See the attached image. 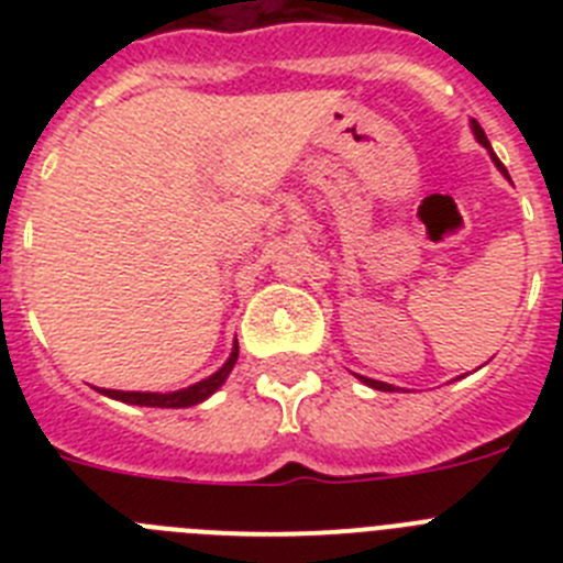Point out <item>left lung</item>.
Segmentation results:
<instances>
[{"mask_svg":"<svg viewBox=\"0 0 563 563\" xmlns=\"http://www.w3.org/2000/svg\"><path fill=\"white\" fill-rule=\"evenodd\" d=\"M471 129H474V134H476V141H479V143H482V146H485V148H487V154H490V161H494V163H496V168H499V172H501V174H505L507 180H510V174H507V168H505V166H501V161H499V157H496V154H494V148H490V143H487V137H485V132H482V126H479V123H476V121H471ZM357 380H361V383H366V386H369V389H377V391H397V389H395V386H391V383H383V380H372V377H363V375H357Z\"/></svg>","mask_w":563,"mask_h":563,"instance_id":"8db88e82","label":"left lung"}]
</instances>
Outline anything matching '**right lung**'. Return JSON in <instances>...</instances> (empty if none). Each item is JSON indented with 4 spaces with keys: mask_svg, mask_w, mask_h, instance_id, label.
I'll return each mask as SVG.
<instances>
[{
    "mask_svg": "<svg viewBox=\"0 0 563 563\" xmlns=\"http://www.w3.org/2000/svg\"><path fill=\"white\" fill-rule=\"evenodd\" d=\"M239 357V343L233 341V350L228 355V361L222 363L220 369L208 375L206 380L194 383L188 389H177V391H118V389H101V395L112 397V400L121 402H132V406H148V409H188V406H197V402L208 400L213 391L220 389L222 383L228 380V375L233 372Z\"/></svg>",
    "mask_w": 563,
    "mask_h": 563,
    "instance_id": "1",
    "label": "right lung"
}]
</instances>
